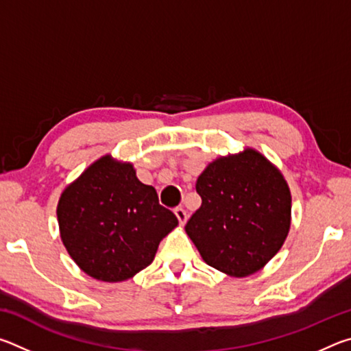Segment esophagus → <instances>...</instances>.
<instances>
[{"mask_svg":"<svg viewBox=\"0 0 351 351\" xmlns=\"http://www.w3.org/2000/svg\"><path fill=\"white\" fill-rule=\"evenodd\" d=\"M175 215L178 218V221H180V224H186V221H187V212H186V209H182V207H176Z\"/></svg>","mask_w":351,"mask_h":351,"instance_id":"1","label":"esophagus"}]
</instances>
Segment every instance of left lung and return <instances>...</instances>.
<instances>
[{
  "instance_id": "1",
  "label": "left lung",
  "mask_w": 351,
  "mask_h": 351,
  "mask_svg": "<svg viewBox=\"0 0 351 351\" xmlns=\"http://www.w3.org/2000/svg\"><path fill=\"white\" fill-rule=\"evenodd\" d=\"M203 199L186 232L207 265L245 277L268 263L282 247L291 221V195L280 171L260 153L209 164L197 181Z\"/></svg>"
}]
</instances>
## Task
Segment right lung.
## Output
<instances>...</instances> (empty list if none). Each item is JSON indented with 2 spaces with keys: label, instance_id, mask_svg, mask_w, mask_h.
<instances>
[{
  "label": "right lung",
  "instance_id": "right-lung-1",
  "mask_svg": "<svg viewBox=\"0 0 351 351\" xmlns=\"http://www.w3.org/2000/svg\"><path fill=\"white\" fill-rule=\"evenodd\" d=\"M62 241L97 280L122 282L152 263L161 240L178 224L132 164L100 158L64 190L57 207Z\"/></svg>",
  "mask_w": 351,
  "mask_h": 351
}]
</instances>
